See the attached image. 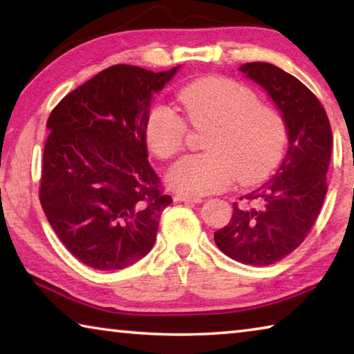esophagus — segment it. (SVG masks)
Masks as SVG:
<instances>
[{"instance_id":"obj_1","label":"esophagus","mask_w":354,"mask_h":354,"mask_svg":"<svg viewBox=\"0 0 354 354\" xmlns=\"http://www.w3.org/2000/svg\"><path fill=\"white\" fill-rule=\"evenodd\" d=\"M175 201L195 203V205H198V203L203 201V198H201V196H190V195H181V194H178V195H175Z\"/></svg>"}]
</instances>
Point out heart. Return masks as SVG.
Masks as SVG:
<instances>
[{"label": "heart", "mask_w": 354, "mask_h": 354, "mask_svg": "<svg viewBox=\"0 0 354 354\" xmlns=\"http://www.w3.org/2000/svg\"><path fill=\"white\" fill-rule=\"evenodd\" d=\"M178 101L196 129L211 128L205 154L184 156L167 171V183L183 195H206L231 185L239 176L243 184L266 178L283 159L287 124L281 113L261 104L257 93L227 77H201L181 88ZM187 124L167 104L148 113V147L169 159L184 147Z\"/></svg>", "instance_id": "heart-1"}]
</instances>
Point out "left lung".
Instances as JSON below:
<instances>
[{
    "label": "left lung",
    "instance_id": "obj_1",
    "mask_svg": "<svg viewBox=\"0 0 354 354\" xmlns=\"http://www.w3.org/2000/svg\"><path fill=\"white\" fill-rule=\"evenodd\" d=\"M239 71L278 107L289 148L274 176L245 195L242 205H232L231 221L214 239L231 259L270 266L290 254L319 217L328 190L333 133L322 103L295 76L267 62L243 64Z\"/></svg>",
    "mask_w": 354,
    "mask_h": 354
}]
</instances>
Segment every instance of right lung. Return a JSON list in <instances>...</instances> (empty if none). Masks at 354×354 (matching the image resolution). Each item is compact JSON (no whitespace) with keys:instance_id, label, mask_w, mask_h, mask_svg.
I'll use <instances>...</instances> for the list:
<instances>
[{"instance_id":"1","label":"right lung","mask_w":354,"mask_h":354,"mask_svg":"<svg viewBox=\"0 0 354 354\" xmlns=\"http://www.w3.org/2000/svg\"><path fill=\"white\" fill-rule=\"evenodd\" d=\"M178 70L112 65L48 118L40 203L59 241L88 267L122 270L153 248L173 200L148 162L145 124L153 95Z\"/></svg>"}]
</instances>
